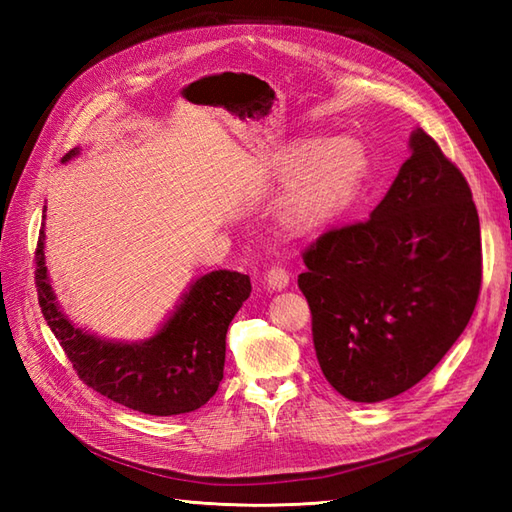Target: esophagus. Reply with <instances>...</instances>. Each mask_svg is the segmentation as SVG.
Returning a JSON list of instances; mask_svg holds the SVG:
<instances>
[{
    "mask_svg": "<svg viewBox=\"0 0 512 512\" xmlns=\"http://www.w3.org/2000/svg\"><path fill=\"white\" fill-rule=\"evenodd\" d=\"M288 284H290V275H288L286 268L273 266V268L268 270L266 286H268L270 290H284V288H288Z\"/></svg>",
    "mask_w": 512,
    "mask_h": 512,
    "instance_id": "34e87169",
    "label": "esophagus"
}]
</instances>
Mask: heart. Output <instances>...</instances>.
<instances>
[{"label":"heart","mask_w":512,"mask_h":512,"mask_svg":"<svg viewBox=\"0 0 512 512\" xmlns=\"http://www.w3.org/2000/svg\"><path fill=\"white\" fill-rule=\"evenodd\" d=\"M365 154L350 138H303L279 158L277 176L288 182L277 202V220L292 235H310L328 226L361 182Z\"/></svg>","instance_id":"b5f03b06"}]
</instances>
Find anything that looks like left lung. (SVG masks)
Wrapping results in <instances>:
<instances>
[{"mask_svg":"<svg viewBox=\"0 0 512 512\" xmlns=\"http://www.w3.org/2000/svg\"><path fill=\"white\" fill-rule=\"evenodd\" d=\"M367 222L314 242L299 288L328 383L354 402L411 389L460 339L482 281L480 217L460 169L416 127Z\"/></svg>","mask_w":512,"mask_h":512,"instance_id":"left-lung-1","label":"left lung"}]
</instances>
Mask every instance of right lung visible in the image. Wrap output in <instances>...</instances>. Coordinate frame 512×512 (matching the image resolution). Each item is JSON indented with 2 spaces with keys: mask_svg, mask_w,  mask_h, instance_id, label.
Listing matches in <instances>:
<instances>
[{
  "mask_svg": "<svg viewBox=\"0 0 512 512\" xmlns=\"http://www.w3.org/2000/svg\"><path fill=\"white\" fill-rule=\"evenodd\" d=\"M81 154L76 147L61 162ZM46 220V206H43ZM39 306L85 385L149 416L200 409L224 378L226 332L250 297L248 275L211 270L193 279L160 328L140 341H114L76 325L54 295L46 266V233L37 244Z\"/></svg>",
  "mask_w": 512,
  "mask_h": 512,
  "instance_id": "obj_1",
  "label": "right lung"
}]
</instances>
